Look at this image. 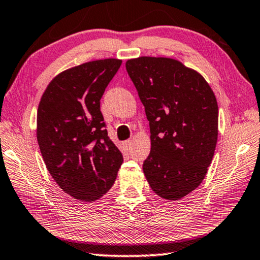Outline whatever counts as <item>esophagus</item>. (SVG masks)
I'll return each mask as SVG.
<instances>
[{
  "label": "esophagus",
  "instance_id": "34e87169",
  "mask_svg": "<svg viewBox=\"0 0 260 260\" xmlns=\"http://www.w3.org/2000/svg\"><path fill=\"white\" fill-rule=\"evenodd\" d=\"M123 144H124V146H125L126 148H131V145H133V140H131V139L125 140V142L123 143Z\"/></svg>",
  "mask_w": 260,
  "mask_h": 260
}]
</instances>
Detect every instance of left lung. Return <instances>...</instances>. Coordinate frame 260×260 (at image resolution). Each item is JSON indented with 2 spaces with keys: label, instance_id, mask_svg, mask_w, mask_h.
Returning a JSON list of instances; mask_svg holds the SVG:
<instances>
[{
  "label": "left lung",
  "instance_id": "1",
  "mask_svg": "<svg viewBox=\"0 0 260 260\" xmlns=\"http://www.w3.org/2000/svg\"><path fill=\"white\" fill-rule=\"evenodd\" d=\"M125 67L151 129L144 175L158 197L176 201L199 187L212 161L216 95L200 73L176 59L139 57L126 60Z\"/></svg>",
  "mask_w": 260,
  "mask_h": 260
}]
</instances>
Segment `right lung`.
Returning <instances> with one entry per match:
<instances>
[{"label":"right lung","mask_w":260,"mask_h":260,"mask_svg":"<svg viewBox=\"0 0 260 260\" xmlns=\"http://www.w3.org/2000/svg\"><path fill=\"white\" fill-rule=\"evenodd\" d=\"M121 63L108 58L68 68L53 77L39 104L36 138L47 169L63 192L82 202L106 194L123 162L100 112Z\"/></svg>","instance_id":"1"}]
</instances>
